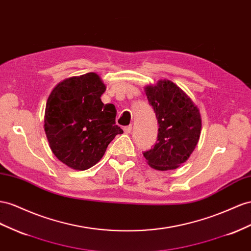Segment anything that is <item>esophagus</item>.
Listing matches in <instances>:
<instances>
[{"mask_svg":"<svg viewBox=\"0 0 251 251\" xmlns=\"http://www.w3.org/2000/svg\"><path fill=\"white\" fill-rule=\"evenodd\" d=\"M124 131H125V133H126V134L131 133V131H132V126H125V127H124Z\"/></svg>","mask_w":251,"mask_h":251,"instance_id":"obj_1","label":"esophagus"}]
</instances>
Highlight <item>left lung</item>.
<instances>
[{"label":"left lung","mask_w":251,"mask_h":251,"mask_svg":"<svg viewBox=\"0 0 251 251\" xmlns=\"http://www.w3.org/2000/svg\"><path fill=\"white\" fill-rule=\"evenodd\" d=\"M145 91L159 127L157 141L144 156L156 170H173L187 161L198 145L201 128L200 110L170 80H159Z\"/></svg>","instance_id":"1"}]
</instances>
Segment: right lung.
Returning <instances> with one entry per match:
<instances>
[{"instance_id":"1","label":"right lung","mask_w":251,"mask_h":251,"mask_svg":"<svg viewBox=\"0 0 251 251\" xmlns=\"http://www.w3.org/2000/svg\"><path fill=\"white\" fill-rule=\"evenodd\" d=\"M105 84L95 73L71 77L55 86L45 107L44 130L55 156L75 170L90 169L110 142L124 133L115 124L114 104L100 97Z\"/></svg>"}]
</instances>
